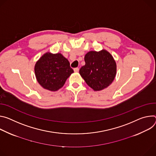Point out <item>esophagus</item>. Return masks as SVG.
<instances>
[{
    "mask_svg": "<svg viewBox=\"0 0 156 156\" xmlns=\"http://www.w3.org/2000/svg\"><path fill=\"white\" fill-rule=\"evenodd\" d=\"M74 71L75 73H77V72H79V69L78 67H75V68L74 69Z\"/></svg>",
    "mask_w": 156,
    "mask_h": 156,
    "instance_id": "1",
    "label": "esophagus"
}]
</instances>
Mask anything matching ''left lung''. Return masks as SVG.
Here are the masks:
<instances>
[{"label":"left lung","instance_id":"left-lung-1","mask_svg":"<svg viewBox=\"0 0 156 156\" xmlns=\"http://www.w3.org/2000/svg\"><path fill=\"white\" fill-rule=\"evenodd\" d=\"M85 64L79 74L86 83L95 91L107 88L113 81L116 74V64L112 55L105 49L91 51L85 55Z\"/></svg>","mask_w":156,"mask_h":156}]
</instances>
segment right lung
<instances>
[{
  "instance_id": "right-lung-1",
  "label": "right lung",
  "mask_w": 156,
  "mask_h": 156,
  "mask_svg": "<svg viewBox=\"0 0 156 156\" xmlns=\"http://www.w3.org/2000/svg\"><path fill=\"white\" fill-rule=\"evenodd\" d=\"M74 73L69 61L61 53H46L34 66V73L38 83L50 91L63 87L67 78Z\"/></svg>"
}]
</instances>
